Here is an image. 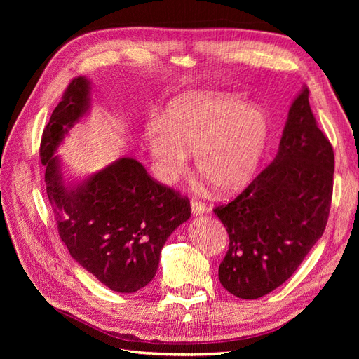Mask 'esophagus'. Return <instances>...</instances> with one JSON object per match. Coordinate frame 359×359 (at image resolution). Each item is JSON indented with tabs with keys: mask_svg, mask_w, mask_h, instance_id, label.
I'll return each instance as SVG.
<instances>
[{
	"mask_svg": "<svg viewBox=\"0 0 359 359\" xmlns=\"http://www.w3.org/2000/svg\"><path fill=\"white\" fill-rule=\"evenodd\" d=\"M190 206H191V212L193 214H203L206 211V205L198 199H191L190 201Z\"/></svg>",
	"mask_w": 359,
	"mask_h": 359,
	"instance_id": "1",
	"label": "esophagus"
}]
</instances>
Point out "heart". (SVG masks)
<instances>
[{
	"mask_svg": "<svg viewBox=\"0 0 359 359\" xmlns=\"http://www.w3.org/2000/svg\"><path fill=\"white\" fill-rule=\"evenodd\" d=\"M269 139L262 107L240 95L196 91L178 95L165 119L145 127V140L163 182H175L196 153V166L220 193L244 189L256 175Z\"/></svg>",
	"mask_w": 359,
	"mask_h": 359,
	"instance_id": "obj_1",
	"label": "heart"
}]
</instances>
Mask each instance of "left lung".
<instances>
[{"mask_svg":"<svg viewBox=\"0 0 359 359\" xmlns=\"http://www.w3.org/2000/svg\"><path fill=\"white\" fill-rule=\"evenodd\" d=\"M304 88L292 103L276 158L214 214L229 235L222 286L243 299L273 292L295 273L328 222L334 151Z\"/></svg>","mask_w":359,"mask_h":359,"instance_id":"obj_1","label":"left lung"}]
</instances>
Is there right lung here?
<instances>
[{
	"mask_svg": "<svg viewBox=\"0 0 359 359\" xmlns=\"http://www.w3.org/2000/svg\"><path fill=\"white\" fill-rule=\"evenodd\" d=\"M90 109V81L74 78L43 130L40 160L58 233L72 257L114 292L133 293L154 278L161 248L189 220L190 201L123 157L76 187L66 186L55 154Z\"/></svg>",
	"mask_w": 359,
	"mask_h": 359,
	"instance_id": "right-lung-1",
	"label": "right lung"
}]
</instances>
